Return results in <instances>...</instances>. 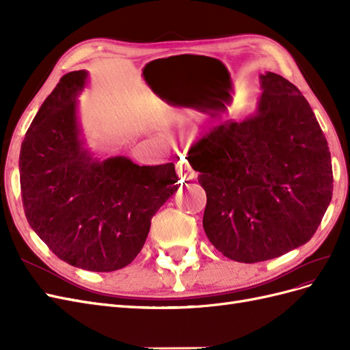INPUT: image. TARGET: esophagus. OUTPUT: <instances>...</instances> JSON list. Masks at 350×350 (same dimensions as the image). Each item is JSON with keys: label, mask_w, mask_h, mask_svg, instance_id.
Wrapping results in <instances>:
<instances>
[{"label": "esophagus", "mask_w": 350, "mask_h": 350, "mask_svg": "<svg viewBox=\"0 0 350 350\" xmlns=\"http://www.w3.org/2000/svg\"><path fill=\"white\" fill-rule=\"evenodd\" d=\"M176 174L181 179H193L194 178L193 167L189 166V163L185 161L184 157L176 163Z\"/></svg>", "instance_id": "esophagus-1"}]
</instances>
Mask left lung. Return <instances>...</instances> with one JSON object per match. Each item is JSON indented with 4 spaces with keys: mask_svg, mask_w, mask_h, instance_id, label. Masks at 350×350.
Listing matches in <instances>:
<instances>
[{
    "mask_svg": "<svg viewBox=\"0 0 350 350\" xmlns=\"http://www.w3.org/2000/svg\"><path fill=\"white\" fill-rule=\"evenodd\" d=\"M256 113L215 126L188 152L207 204L203 228L225 257L258 262L308 242L333 196L332 157L310 103L260 76Z\"/></svg>",
    "mask_w": 350,
    "mask_h": 350,
    "instance_id": "obj_1",
    "label": "left lung"
}]
</instances>
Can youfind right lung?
Returning <instances> with one entry per match:
<instances>
[{
	"label": "right lung",
	"instance_id": "1",
	"mask_svg": "<svg viewBox=\"0 0 350 350\" xmlns=\"http://www.w3.org/2000/svg\"><path fill=\"white\" fill-rule=\"evenodd\" d=\"M88 76L86 70L66 74L42 103L20 149V188L30 228L58 258L115 271L142 251L178 176L174 163L102 161L88 149L77 116Z\"/></svg>",
	"mask_w": 350,
	"mask_h": 350
}]
</instances>
